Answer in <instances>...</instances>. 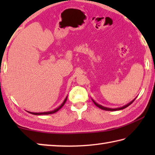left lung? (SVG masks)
I'll use <instances>...</instances> for the list:
<instances>
[{"instance_id": "1", "label": "left lung", "mask_w": 155, "mask_h": 155, "mask_svg": "<svg viewBox=\"0 0 155 155\" xmlns=\"http://www.w3.org/2000/svg\"><path fill=\"white\" fill-rule=\"evenodd\" d=\"M135 100V98L133 100V101H131L130 103H129L128 104H127V105H125V106H124V107H120V108H117V109H111V108H107V107H103V106H101V105H100V104H97L96 102H94L93 100V102H94V103L95 104V105L96 106H97L98 107H99L100 109H103V110H105V111H117V110H121V109H125V108H127V107H128L130 105V104H132L133 103V101H134Z\"/></svg>"}]
</instances>
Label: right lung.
<instances>
[{"instance_id": "right-lung-1", "label": "right lung", "mask_w": 155, "mask_h": 155, "mask_svg": "<svg viewBox=\"0 0 155 155\" xmlns=\"http://www.w3.org/2000/svg\"><path fill=\"white\" fill-rule=\"evenodd\" d=\"M67 98L68 97H66V98H65V99L64 100V103H63L61 105H60L58 108H57V109H55L54 110H53V111H48V112H43V113H33V112H28V113H30V114H33V115H48V114H54V113H55V112H57V111H58L61 108V107L64 105V104L65 103V102H66V101H67Z\"/></svg>"}]
</instances>
